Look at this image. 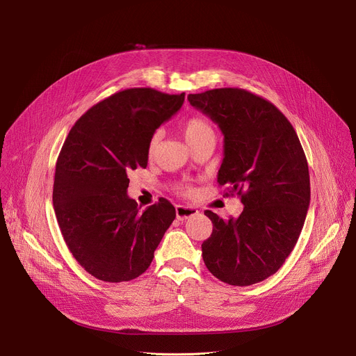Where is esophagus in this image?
Segmentation results:
<instances>
[{"label": "esophagus", "mask_w": 356, "mask_h": 356, "mask_svg": "<svg viewBox=\"0 0 356 356\" xmlns=\"http://www.w3.org/2000/svg\"><path fill=\"white\" fill-rule=\"evenodd\" d=\"M198 211L194 209V207H188V206H177L176 207V217L177 220L183 221V220H187L193 216H195Z\"/></svg>", "instance_id": "esophagus-1"}]
</instances>
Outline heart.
<instances>
[{"label":"heart","mask_w":356,"mask_h":356,"mask_svg":"<svg viewBox=\"0 0 356 356\" xmlns=\"http://www.w3.org/2000/svg\"><path fill=\"white\" fill-rule=\"evenodd\" d=\"M183 135L187 140V143L191 146L193 143L198 142L202 138L207 136H214V129L211 127V124L202 117H191L188 118L184 124H183ZM158 147V134H155L152 136L149 146H147V152L149 155H154L155 150ZM183 194H191L193 188L190 186H183L180 190Z\"/></svg>","instance_id":"b5f03b06"}]
</instances>
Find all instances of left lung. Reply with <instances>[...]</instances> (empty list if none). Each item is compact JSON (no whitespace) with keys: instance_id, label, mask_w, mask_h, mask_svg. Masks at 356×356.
<instances>
[{"instance_id":"8db88e82","label":"left lung","mask_w":356,"mask_h":356,"mask_svg":"<svg viewBox=\"0 0 356 356\" xmlns=\"http://www.w3.org/2000/svg\"><path fill=\"white\" fill-rule=\"evenodd\" d=\"M187 99L224 134L218 184H227L243 204L238 218L204 213L213 222V234L201 245L202 259L224 283L255 284L282 268L306 221L310 206L306 155L289 120L257 94L214 88L188 94Z\"/></svg>"}]
</instances>
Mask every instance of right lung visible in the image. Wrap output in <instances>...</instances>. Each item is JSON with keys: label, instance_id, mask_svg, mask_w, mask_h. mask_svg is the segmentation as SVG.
<instances>
[{"label": "right lung", "instance_id": "1", "mask_svg": "<svg viewBox=\"0 0 356 356\" xmlns=\"http://www.w3.org/2000/svg\"><path fill=\"white\" fill-rule=\"evenodd\" d=\"M184 92L127 88L91 107L70 129L56 162L54 207L69 250L98 280L120 283L152 264L176 210L166 198L140 211L128 173L146 168L154 132Z\"/></svg>", "mask_w": 356, "mask_h": 356}]
</instances>
